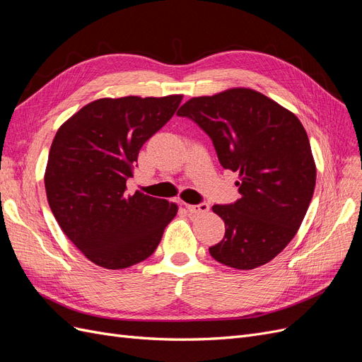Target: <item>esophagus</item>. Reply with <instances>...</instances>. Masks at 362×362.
<instances>
[{
  "label": "esophagus",
  "instance_id": "1",
  "mask_svg": "<svg viewBox=\"0 0 362 362\" xmlns=\"http://www.w3.org/2000/svg\"><path fill=\"white\" fill-rule=\"evenodd\" d=\"M185 208L190 213H194V214H202V213H206L208 210H210V205H208L206 202H201L198 205H185Z\"/></svg>",
  "mask_w": 362,
  "mask_h": 362
}]
</instances>
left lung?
Returning <instances> with one entry per match:
<instances>
[{
  "mask_svg": "<svg viewBox=\"0 0 362 362\" xmlns=\"http://www.w3.org/2000/svg\"><path fill=\"white\" fill-rule=\"evenodd\" d=\"M177 115L193 120L211 139L222 168L240 177V199L213 206L226 229L211 257L240 270L266 264L298 233L315 187L300 120L252 89L192 98Z\"/></svg>",
  "mask_w": 362,
  "mask_h": 362,
  "instance_id": "left-lung-1",
  "label": "left lung"
}]
</instances>
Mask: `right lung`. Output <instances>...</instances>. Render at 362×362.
<instances>
[{
	"label": "right lung",
	"instance_id": "add662e5",
	"mask_svg": "<svg viewBox=\"0 0 362 362\" xmlns=\"http://www.w3.org/2000/svg\"><path fill=\"white\" fill-rule=\"evenodd\" d=\"M181 95L103 98L64 122L48 156L45 190L62 231L86 258L127 269L154 254L178 206L127 193L145 141L169 122Z\"/></svg>",
	"mask_w": 362,
	"mask_h": 362
}]
</instances>
